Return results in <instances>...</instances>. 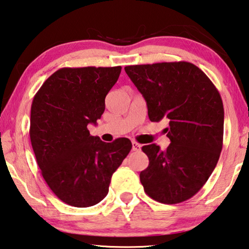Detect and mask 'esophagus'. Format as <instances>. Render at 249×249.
<instances>
[{
	"instance_id": "esophagus-1",
	"label": "esophagus",
	"mask_w": 249,
	"mask_h": 249,
	"mask_svg": "<svg viewBox=\"0 0 249 249\" xmlns=\"http://www.w3.org/2000/svg\"><path fill=\"white\" fill-rule=\"evenodd\" d=\"M141 144L137 143V142H132V149L133 151H141Z\"/></svg>"
}]
</instances>
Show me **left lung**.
Returning <instances> with one entry per match:
<instances>
[{
    "label": "left lung",
    "mask_w": 249,
    "mask_h": 249,
    "mask_svg": "<svg viewBox=\"0 0 249 249\" xmlns=\"http://www.w3.org/2000/svg\"><path fill=\"white\" fill-rule=\"evenodd\" d=\"M147 104L148 118L167 120L169 146L145 145L148 167L140 181L149 197L162 204L190 199L209 179L223 143V103L204 71L187 62L124 67Z\"/></svg>",
    "instance_id": "obj_1"
}]
</instances>
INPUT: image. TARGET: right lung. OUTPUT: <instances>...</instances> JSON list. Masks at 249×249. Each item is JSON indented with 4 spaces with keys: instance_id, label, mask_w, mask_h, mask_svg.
<instances>
[{
    "instance_id": "1",
    "label": "right lung",
    "mask_w": 249,
    "mask_h": 249,
    "mask_svg": "<svg viewBox=\"0 0 249 249\" xmlns=\"http://www.w3.org/2000/svg\"><path fill=\"white\" fill-rule=\"evenodd\" d=\"M120 72V66L58 69L32 101L29 133L37 166L52 192L73 207L100 203L132 148L129 139L106 143L88 130L104 112Z\"/></svg>"
}]
</instances>
